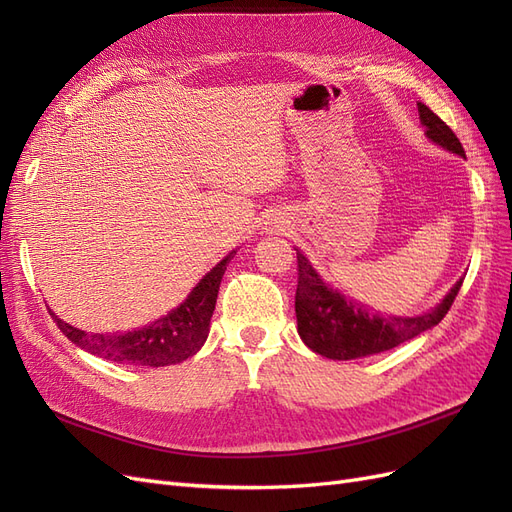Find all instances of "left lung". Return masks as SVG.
Instances as JSON below:
<instances>
[{
  "label": "left lung",
  "mask_w": 512,
  "mask_h": 512,
  "mask_svg": "<svg viewBox=\"0 0 512 512\" xmlns=\"http://www.w3.org/2000/svg\"><path fill=\"white\" fill-rule=\"evenodd\" d=\"M418 117L425 126V136L442 149L466 158L459 138L446 123L429 111V106L418 102ZM299 284L294 294V312H297V331L303 344L316 354L333 361H350L361 356L391 350L423 331L436 327L448 314L461 280L446 292V297L421 316H395L376 312L359 301H354L339 290L331 288L299 250Z\"/></svg>",
  "instance_id": "obj_1"
}]
</instances>
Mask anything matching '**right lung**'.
Here are the masks:
<instances>
[{
	"label": "right lung",
	"mask_w": 512,
	"mask_h": 512,
	"mask_svg": "<svg viewBox=\"0 0 512 512\" xmlns=\"http://www.w3.org/2000/svg\"><path fill=\"white\" fill-rule=\"evenodd\" d=\"M237 252L232 250L222 258L203 280H200L181 305L145 327L128 331L121 335L104 333H85L72 324L57 318L51 312V318L57 322L59 331L64 333L72 344L79 348L102 356L106 361L126 363V365H147L164 367L175 365L194 356L209 335V322L218 299L220 282L224 277L226 265Z\"/></svg>",
	"instance_id": "add662e5"
}]
</instances>
